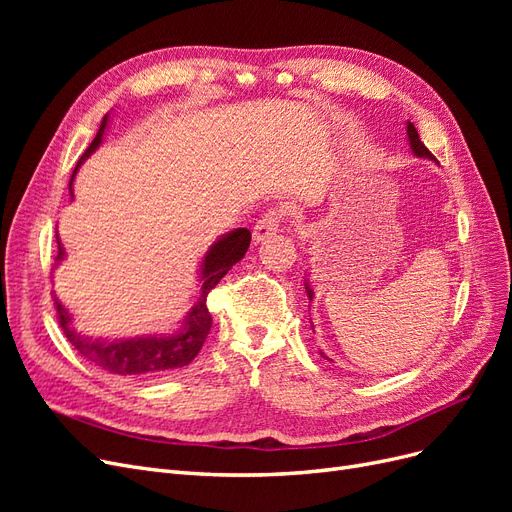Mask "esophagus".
<instances>
[{"mask_svg": "<svg viewBox=\"0 0 512 512\" xmlns=\"http://www.w3.org/2000/svg\"><path fill=\"white\" fill-rule=\"evenodd\" d=\"M282 220H284L282 211H269V213L262 215V218L254 226V232H252L254 243H262L265 239H269L271 235H275V232L280 230V226H282Z\"/></svg>", "mask_w": 512, "mask_h": 512, "instance_id": "34e87169", "label": "esophagus"}]
</instances>
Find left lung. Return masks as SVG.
Listing matches in <instances>:
<instances>
[{"mask_svg":"<svg viewBox=\"0 0 512 512\" xmlns=\"http://www.w3.org/2000/svg\"><path fill=\"white\" fill-rule=\"evenodd\" d=\"M408 141H410V147H412V153L416 158H429V160H436L433 158V153L423 145V141H421V136H418V132H416V128L412 126V123L408 121ZM305 290H307V299L312 301L314 299V290L309 288V284H307V280H305ZM314 327V324H312ZM322 354V352H320ZM324 356V354H322ZM324 359H327V356H324Z\"/></svg>","mask_w":512,"mask_h":512,"instance_id":"obj_1","label":"left lung"}]
</instances>
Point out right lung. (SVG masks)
<instances>
[{
    "label": "right lung",
    "instance_id": "add662e5",
    "mask_svg": "<svg viewBox=\"0 0 512 512\" xmlns=\"http://www.w3.org/2000/svg\"><path fill=\"white\" fill-rule=\"evenodd\" d=\"M108 115L102 119V126L94 138V143L87 147L83 158L76 162V168L70 179V188L76 170L79 166L98 149L102 143V134L106 130ZM252 232L247 228L230 230L228 235L220 237L215 241L209 252L205 254L203 267H200V299L190 309L188 316L183 320V327L175 335H147V337H130V339H115V342H104V339L85 337L72 329V316L66 312V307L55 299V309L59 316V324L64 329L68 342L83 354L87 361L96 363L104 371H111L117 376H153V374H166V371H173L179 367L190 365L194 356L203 348L205 339L211 329V314L207 309V294L218 286L222 277L232 269V265L245 256L247 247H250ZM57 265L64 260L66 252L61 247V241L57 237Z\"/></svg>",
    "mask_w": 512,
    "mask_h": 512
}]
</instances>
